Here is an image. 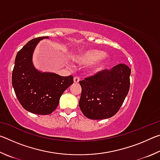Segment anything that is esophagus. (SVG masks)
<instances>
[{
    "label": "esophagus",
    "instance_id": "esophagus-1",
    "mask_svg": "<svg viewBox=\"0 0 160 160\" xmlns=\"http://www.w3.org/2000/svg\"><path fill=\"white\" fill-rule=\"evenodd\" d=\"M73 80H74L75 83H78V82H79V81H80V78L75 76V77H74Z\"/></svg>",
    "mask_w": 160,
    "mask_h": 160
}]
</instances>
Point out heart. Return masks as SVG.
I'll return each mask as SVG.
<instances>
[{
  "label": "heart",
  "instance_id": "heart-1",
  "mask_svg": "<svg viewBox=\"0 0 160 160\" xmlns=\"http://www.w3.org/2000/svg\"><path fill=\"white\" fill-rule=\"evenodd\" d=\"M104 51L98 49H88L80 51L71 56L72 61L79 65H91L92 72L102 70L109 63V58L104 57Z\"/></svg>",
  "mask_w": 160,
  "mask_h": 160
}]
</instances>
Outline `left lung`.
I'll use <instances>...</instances> for the list:
<instances>
[{
    "label": "left lung",
    "mask_w": 160,
    "mask_h": 160,
    "mask_svg": "<svg viewBox=\"0 0 160 160\" xmlns=\"http://www.w3.org/2000/svg\"><path fill=\"white\" fill-rule=\"evenodd\" d=\"M130 75L129 67L121 63L80 81L79 106L83 114L93 120L114 116L128 93Z\"/></svg>",
    "instance_id": "8db88e82"
}]
</instances>
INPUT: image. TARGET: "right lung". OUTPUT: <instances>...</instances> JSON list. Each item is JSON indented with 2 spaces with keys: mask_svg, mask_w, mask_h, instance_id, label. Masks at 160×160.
<instances>
[{
  "mask_svg": "<svg viewBox=\"0 0 160 160\" xmlns=\"http://www.w3.org/2000/svg\"><path fill=\"white\" fill-rule=\"evenodd\" d=\"M41 37L28 42L18 51L12 74V83L16 97L24 109L40 115L52 113L59 104L64 91L73 83V77L61 76L53 72L35 68L32 55Z\"/></svg>",
  "mask_w": 160,
  "mask_h": 160,
  "instance_id": "add662e5",
  "label": "right lung"
}]
</instances>
